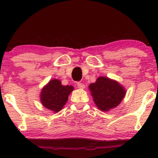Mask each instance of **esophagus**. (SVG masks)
<instances>
[{"instance_id": "34e87169", "label": "esophagus", "mask_w": 158, "mask_h": 158, "mask_svg": "<svg viewBox=\"0 0 158 158\" xmlns=\"http://www.w3.org/2000/svg\"><path fill=\"white\" fill-rule=\"evenodd\" d=\"M77 86H78V88L81 89H85V85H84L83 83H78Z\"/></svg>"}]
</instances>
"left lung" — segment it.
Masks as SVG:
<instances>
[{
    "mask_svg": "<svg viewBox=\"0 0 158 158\" xmlns=\"http://www.w3.org/2000/svg\"><path fill=\"white\" fill-rule=\"evenodd\" d=\"M94 102L98 109L108 111L117 107L125 97L126 91L120 83L101 76L89 86Z\"/></svg>",
    "mask_w": 158,
    "mask_h": 158,
    "instance_id": "obj_1",
    "label": "left lung"
}]
</instances>
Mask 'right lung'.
I'll list each match as a JSON object with an SVG mask.
<instances>
[{"label": "right lung", "mask_w": 158, "mask_h": 158, "mask_svg": "<svg viewBox=\"0 0 158 158\" xmlns=\"http://www.w3.org/2000/svg\"><path fill=\"white\" fill-rule=\"evenodd\" d=\"M73 89L72 85H63L59 79H52L41 90V103L53 112H59L66 105Z\"/></svg>", "instance_id": "right-lung-1"}]
</instances>
